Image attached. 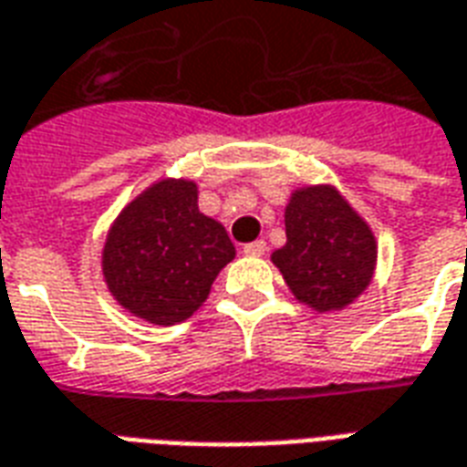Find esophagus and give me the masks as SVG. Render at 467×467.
<instances>
[{
  "label": "esophagus",
  "instance_id": "esophagus-1",
  "mask_svg": "<svg viewBox=\"0 0 467 467\" xmlns=\"http://www.w3.org/2000/svg\"><path fill=\"white\" fill-rule=\"evenodd\" d=\"M265 250H267V244H265L263 240H254V243L244 244L243 247V253L250 254V257H263Z\"/></svg>",
  "mask_w": 467,
  "mask_h": 467
}]
</instances>
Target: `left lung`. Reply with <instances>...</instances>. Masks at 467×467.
<instances>
[{
  "label": "left lung",
  "instance_id": "8db88e82",
  "mask_svg": "<svg viewBox=\"0 0 467 467\" xmlns=\"http://www.w3.org/2000/svg\"><path fill=\"white\" fill-rule=\"evenodd\" d=\"M287 243L270 254L297 303L327 315L370 287L378 265L372 227L335 184L295 187L285 207Z\"/></svg>",
  "mask_w": 467,
  "mask_h": 467
}]
</instances>
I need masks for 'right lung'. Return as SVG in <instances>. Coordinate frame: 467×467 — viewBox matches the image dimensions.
<instances>
[{
  "label": "right lung",
  "instance_id": "right-lung-1",
  "mask_svg": "<svg viewBox=\"0 0 467 467\" xmlns=\"http://www.w3.org/2000/svg\"><path fill=\"white\" fill-rule=\"evenodd\" d=\"M197 182L162 177L124 204L107 230L102 277L117 305L170 327L192 317L234 260L223 223L200 213Z\"/></svg>",
  "mask_w": 467,
  "mask_h": 467
}]
</instances>
